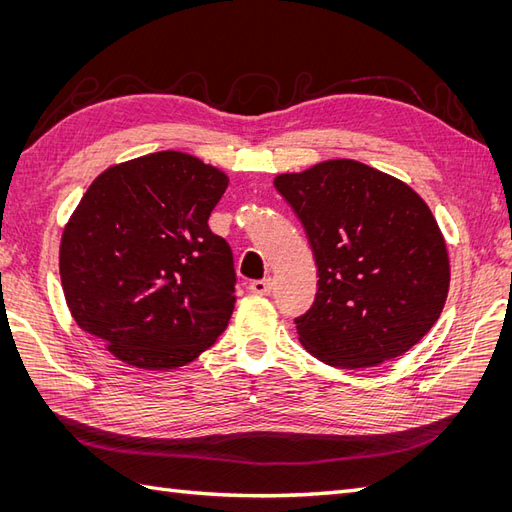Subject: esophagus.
Segmentation results:
<instances>
[{"label": "esophagus", "mask_w": 512, "mask_h": 512, "mask_svg": "<svg viewBox=\"0 0 512 512\" xmlns=\"http://www.w3.org/2000/svg\"><path fill=\"white\" fill-rule=\"evenodd\" d=\"M273 290V280L271 277H267V280H256L250 284V292L254 294H260V297H265V294H269Z\"/></svg>", "instance_id": "obj_1"}]
</instances>
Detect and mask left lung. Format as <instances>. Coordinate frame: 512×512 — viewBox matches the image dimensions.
Segmentation results:
<instances>
[{"mask_svg": "<svg viewBox=\"0 0 512 512\" xmlns=\"http://www.w3.org/2000/svg\"><path fill=\"white\" fill-rule=\"evenodd\" d=\"M273 183L318 265L316 301L294 320L303 348L331 367L365 369L421 342L451 284L446 241L425 200L356 160H327Z\"/></svg>", "mask_w": 512, "mask_h": 512, "instance_id": "left-lung-1", "label": "left lung"}]
</instances>
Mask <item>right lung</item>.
I'll return each mask as SVG.
<instances>
[{"mask_svg": "<svg viewBox=\"0 0 512 512\" xmlns=\"http://www.w3.org/2000/svg\"><path fill=\"white\" fill-rule=\"evenodd\" d=\"M224 170L183 151L108 166L61 232L74 322L121 363L168 371L215 344L235 309V260L207 220Z\"/></svg>", "mask_w": 512, "mask_h": 512, "instance_id": "obj_1", "label": "right lung"}]
</instances>
